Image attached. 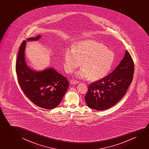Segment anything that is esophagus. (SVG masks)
Here are the masks:
<instances>
[{"label":"esophagus","instance_id":"1","mask_svg":"<svg viewBox=\"0 0 149 149\" xmlns=\"http://www.w3.org/2000/svg\"><path fill=\"white\" fill-rule=\"evenodd\" d=\"M70 83L72 84H78L79 82L78 81H76V80H75L71 79V81H70Z\"/></svg>","mask_w":149,"mask_h":149}]
</instances>
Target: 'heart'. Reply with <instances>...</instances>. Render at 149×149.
Masks as SVG:
<instances>
[{"label":"heart","instance_id":"b5f03b06","mask_svg":"<svg viewBox=\"0 0 149 149\" xmlns=\"http://www.w3.org/2000/svg\"><path fill=\"white\" fill-rule=\"evenodd\" d=\"M114 60V52L105 45L95 40H88L79 42L73 49H66L64 65L67 71L72 73L81 63L83 67L76 76L79 78L97 81L110 71Z\"/></svg>","mask_w":149,"mask_h":149}]
</instances>
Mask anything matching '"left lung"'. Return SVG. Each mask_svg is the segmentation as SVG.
Returning <instances> with one entry per match:
<instances>
[{
	"label": "left lung",
	"mask_w": 149,
	"mask_h": 149,
	"mask_svg": "<svg viewBox=\"0 0 149 149\" xmlns=\"http://www.w3.org/2000/svg\"><path fill=\"white\" fill-rule=\"evenodd\" d=\"M134 70V62L126 50L112 73L89 86L85 97L87 105L93 109L102 110L116 104L126 93L132 81Z\"/></svg>",
	"instance_id": "left-lung-1"
}]
</instances>
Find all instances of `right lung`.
<instances>
[{
  "instance_id": "add662e5",
  "label": "right lung",
  "mask_w": 149,
  "mask_h": 149,
  "mask_svg": "<svg viewBox=\"0 0 149 149\" xmlns=\"http://www.w3.org/2000/svg\"><path fill=\"white\" fill-rule=\"evenodd\" d=\"M40 35L27 41H37ZM26 41L21 44L16 65L19 84L27 97L41 108L51 109L61 102L69 86L67 79L52 68L36 71L27 65L25 58Z\"/></svg>"
}]
</instances>
